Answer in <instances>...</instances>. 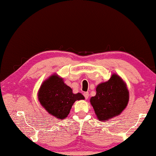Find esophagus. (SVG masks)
<instances>
[{"label": "esophagus", "mask_w": 156, "mask_h": 156, "mask_svg": "<svg viewBox=\"0 0 156 156\" xmlns=\"http://www.w3.org/2000/svg\"><path fill=\"white\" fill-rule=\"evenodd\" d=\"M83 95H84V98H85V99H88V98H89V93H88V92H85V93L83 94Z\"/></svg>", "instance_id": "1"}]
</instances>
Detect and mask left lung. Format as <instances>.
<instances>
[{
    "instance_id": "left-lung-1",
    "label": "left lung",
    "mask_w": 156,
    "mask_h": 156,
    "mask_svg": "<svg viewBox=\"0 0 156 156\" xmlns=\"http://www.w3.org/2000/svg\"><path fill=\"white\" fill-rule=\"evenodd\" d=\"M96 91L90 103L100 121L105 122L119 115L127 106L129 92L126 84L115 73L108 81L98 84Z\"/></svg>"
}]
</instances>
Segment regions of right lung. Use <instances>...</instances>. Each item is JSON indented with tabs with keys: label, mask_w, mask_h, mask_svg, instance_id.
I'll list each match as a JSON object with an SVG mask.
<instances>
[{
	"label": "right lung",
	"mask_w": 156,
	"mask_h": 156,
	"mask_svg": "<svg viewBox=\"0 0 156 156\" xmlns=\"http://www.w3.org/2000/svg\"><path fill=\"white\" fill-rule=\"evenodd\" d=\"M38 99L49 114L63 120L67 117L76 100H84V97L80 93L73 94L63 78L55 73L41 84Z\"/></svg>",
	"instance_id": "1"
}]
</instances>
